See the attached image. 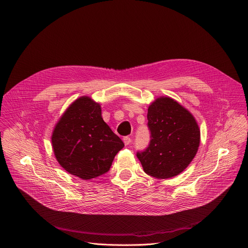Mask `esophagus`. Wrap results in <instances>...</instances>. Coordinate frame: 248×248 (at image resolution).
I'll return each mask as SVG.
<instances>
[{
	"mask_svg": "<svg viewBox=\"0 0 248 248\" xmlns=\"http://www.w3.org/2000/svg\"><path fill=\"white\" fill-rule=\"evenodd\" d=\"M123 140H124V145H125V146L130 145V144H131V142H132V139H131L130 137H124Z\"/></svg>",
	"mask_w": 248,
	"mask_h": 248,
	"instance_id": "34e87169",
	"label": "esophagus"
}]
</instances>
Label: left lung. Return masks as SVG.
<instances>
[{
	"mask_svg": "<svg viewBox=\"0 0 248 248\" xmlns=\"http://www.w3.org/2000/svg\"><path fill=\"white\" fill-rule=\"evenodd\" d=\"M150 144L137 157L144 171L165 179L181 173L195 158L201 132L192 114L170 97H159L148 108Z\"/></svg>",
	"mask_w": 248,
	"mask_h": 248,
	"instance_id": "obj_1",
	"label": "left lung"
}]
</instances>
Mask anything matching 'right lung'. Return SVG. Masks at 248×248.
I'll return each mask as SVG.
<instances>
[{"label":"right lung","mask_w":248,"mask_h":248,"mask_svg":"<svg viewBox=\"0 0 248 248\" xmlns=\"http://www.w3.org/2000/svg\"><path fill=\"white\" fill-rule=\"evenodd\" d=\"M51 144L60 165L84 180L106 173L124 146L103 121L100 104L87 96L75 100L63 112Z\"/></svg>","instance_id":"1"}]
</instances>
